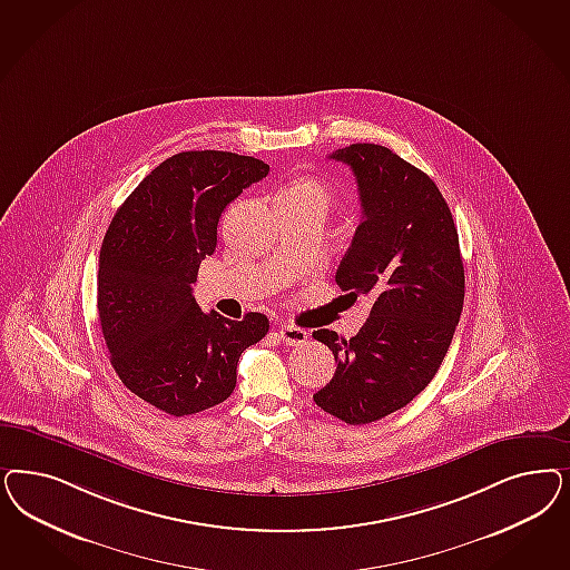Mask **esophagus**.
<instances>
[{
	"label": "esophagus",
	"mask_w": 570,
	"mask_h": 570,
	"mask_svg": "<svg viewBox=\"0 0 570 570\" xmlns=\"http://www.w3.org/2000/svg\"><path fill=\"white\" fill-rule=\"evenodd\" d=\"M278 337H281L283 344H287V346H299V344H304V342L308 340V333L304 330H299V327H294V325H281V327H278Z\"/></svg>",
	"instance_id": "34e87169"
}]
</instances>
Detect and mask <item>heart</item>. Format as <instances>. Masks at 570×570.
<instances>
[{"mask_svg":"<svg viewBox=\"0 0 570 570\" xmlns=\"http://www.w3.org/2000/svg\"><path fill=\"white\" fill-rule=\"evenodd\" d=\"M292 193H304V195H314V197H321L327 202V188L321 183H314V180H302V183L295 184L289 188Z\"/></svg>","mask_w":570,"mask_h":570,"instance_id":"heart-1","label":"heart"}]
</instances>
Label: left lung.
<instances>
[{"instance_id":"1","label":"left lung","mask_w":570,"mask_h":570,"mask_svg":"<svg viewBox=\"0 0 570 570\" xmlns=\"http://www.w3.org/2000/svg\"><path fill=\"white\" fill-rule=\"evenodd\" d=\"M330 157L350 166L363 207L335 283L354 297L371 295L373 306L350 340L314 331L337 368L313 399L361 425L403 409L432 382L460 323L465 276L451 209L428 174L367 142Z\"/></svg>"}]
</instances>
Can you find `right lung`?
<instances>
[{
  "instance_id": "add662e5",
  "label": "right lung",
  "mask_w": 570,
  "mask_h": 570,
  "mask_svg": "<svg viewBox=\"0 0 570 570\" xmlns=\"http://www.w3.org/2000/svg\"><path fill=\"white\" fill-rule=\"evenodd\" d=\"M268 169L226 150L178 153L134 188L102 240L98 316L110 365L174 417L224 403L240 352L268 333L264 314L203 313L190 287L216 249L222 212Z\"/></svg>"
}]
</instances>
